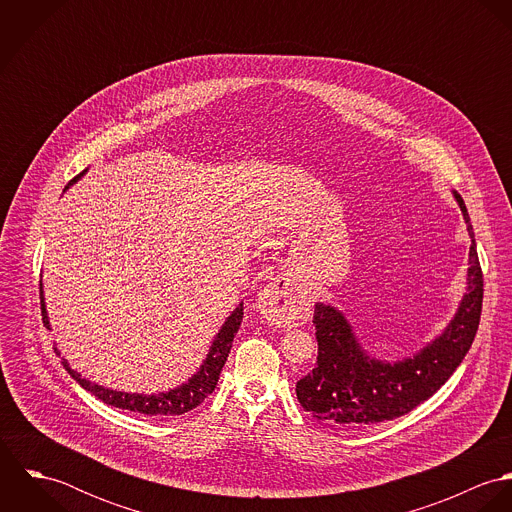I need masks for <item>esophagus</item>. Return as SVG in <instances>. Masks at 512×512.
I'll return each mask as SVG.
<instances>
[{
    "instance_id": "esophagus-1",
    "label": "esophagus",
    "mask_w": 512,
    "mask_h": 512,
    "mask_svg": "<svg viewBox=\"0 0 512 512\" xmlns=\"http://www.w3.org/2000/svg\"><path fill=\"white\" fill-rule=\"evenodd\" d=\"M258 309L274 323H293L303 319L307 311L305 295L290 280L278 278L270 282L258 297Z\"/></svg>"
}]
</instances>
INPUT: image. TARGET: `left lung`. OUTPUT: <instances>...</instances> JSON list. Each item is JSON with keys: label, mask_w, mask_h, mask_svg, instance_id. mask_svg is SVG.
Masks as SVG:
<instances>
[{"label": "left lung", "mask_w": 512, "mask_h": 512, "mask_svg": "<svg viewBox=\"0 0 512 512\" xmlns=\"http://www.w3.org/2000/svg\"><path fill=\"white\" fill-rule=\"evenodd\" d=\"M455 199L471 236L469 292L443 335L414 359L396 365L368 359L345 317L331 305H315L317 363L297 380L295 394L319 420L359 428L400 418L434 396L465 359L481 321L483 272L467 207L461 195Z\"/></svg>", "instance_id": "1"}]
</instances>
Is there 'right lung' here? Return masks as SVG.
Instances as JSON below:
<instances>
[{
    "label": "right lung",
    "mask_w": 512,
    "mask_h": 512,
    "mask_svg": "<svg viewBox=\"0 0 512 512\" xmlns=\"http://www.w3.org/2000/svg\"><path fill=\"white\" fill-rule=\"evenodd\" d=\"M78 177H74L71 183H74ZM41 295V315H43V323L49 327V319H47V311H45V301H43V288H39ZM242 303L232 311V315L224 321L222 329L211 347V353L205 361V365L201 366V370L183 386L169 390V392H161L157 396H144V394H126V392H116V390H108L102 388L98 384L88 382L86 378H82L78 372H74L71 366L65 363L67 372L73 376L74 380L88 390L90 394H94L98 400H102L104 404H110L114 408H122V410H130V412H138V414H146V416H159V418H169V416H179L185 414L193 408H197L207 396L213 394V390L217 388L219 382L220 370L226 363V357L230 353L232 347V339L236 335V331L240 329L242 323Z\"/></svg>",
    "instance_id": "1"
}]
</instances>
